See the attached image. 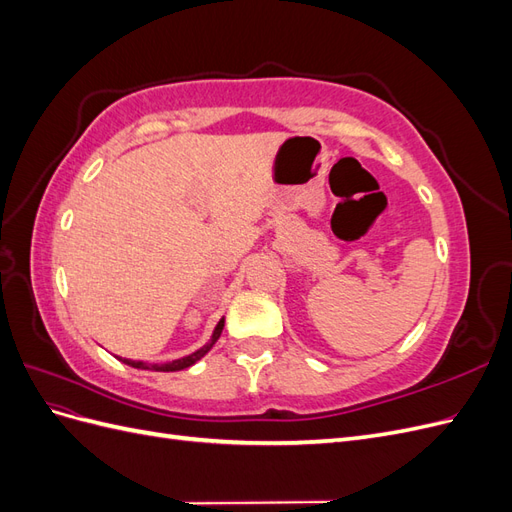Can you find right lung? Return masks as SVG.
Here are the masks:
<instances>
[{
  "label": "right lung",
  "mask_w": 512,
  "mask_h": 512,
  "mask_svg": "<svg viewBox=\"0 0 512 512\" xmlns=\"http://www.w3.org/2000/svg\"><path fill=\"white\" fill-rule=\"evenodd\" d=\"M222 329H224V318L218 322V327H215L211 342H209L207 346H203L200 350H196L194 354L183 356V359H177V361H170V363H145V361H130V359H121V361L126 363V365H130V367H136V369H149V371H181V369L190 367V365H194L196 361L203 359V356L213 348V344L218 342V337L222 335Z\"/></svg>",
  "instance_id": "right-lung-1"
}]
</instances>
